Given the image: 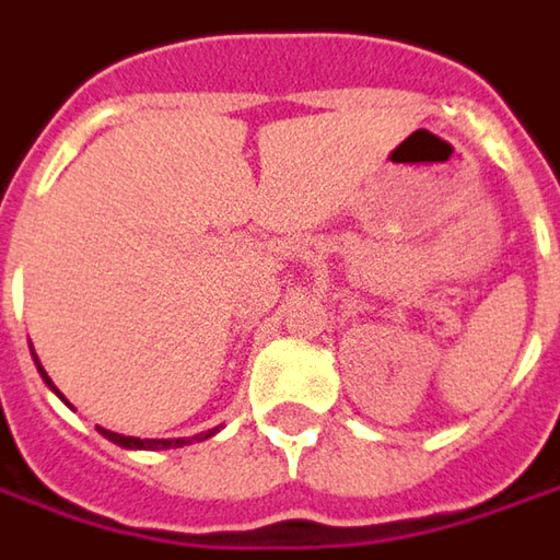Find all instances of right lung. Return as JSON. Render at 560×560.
<instances>
[{
  "instance_id": "obj_1",
  "label": "right lung",
  "mask_w": 560,
  "mask_h": 560,
  "mask_svg": "<svg viewBox=\"0 0 560 560\" xmlns=\"http://www.w3.org/2000/svg\"><path fill=\"white\" fill-rule=\"evenodd\" d=\"M36 366H39V360H36ZM39 373H43V378L48 382V388H51V392L58 394V397L63 400V394L58 392L55 385H51V378H48V373H45L43 366H39ZM97 431H101V434H104L107 441H114L116 446H126V450H166V446H184L187 441H190V438H187V441H184V438H175V441H141V438H126V434H116V431H107V429H97ZM215 431H219V429L206 431V434H197V441H206V438H212Z\"/></svg>"
}]
</instances>
